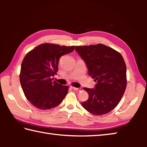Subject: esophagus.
Wrapping results in <instances>:
<instances>
[{"label":"esophagus","instance_id":"34e87169","mask_svg":"<svg viewBox=\"0 0 147 147\" xmlns=\"http://www.w3.org/2000/svg\"><path fill=\"white\" fill-rule=\"evenodd\" d=\"M71 88L72 89H73V90H79V88H74V87H73V86H71Z\"/></svg>","mask_w":147,"mask_h":147}]
</instances>
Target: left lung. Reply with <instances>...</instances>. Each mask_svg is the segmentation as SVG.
Wrapping results in <instances>:
<instances>
[{
	"label": "left lung",
	"mask_w": 147,
	"mask_h": 147,
	"mask_svg": "<svg viewBox=\"0 0 147 147\" xmlns=\"http://www.w3.org/2000/svg\"><path fill=\"white\" fill-rule=\"evenodd\" d=\"M76 51L85 61L89 75L97 82L94 89L84 88L89 98L82 106L94 115L108 113L118 105L126 88V66L123 56L100 43L76 46Z\"/></svg>",
	"instance_id": "obj_1"
}]
</instances>
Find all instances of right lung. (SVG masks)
<instances>
[{
  "label": "right lung",
  "mask_w": 147,
  "mask_h": 147,
  "mask_svg": "<svg viewBox=\"0 0 147 147\" xmlns=\"http://www.w3.org/2000/svg\"><path fill=\"white\" fill-rule=\"evenodd\" d=\"M74 46L43 43L26 54L21 63L20 82L24 95L36 108L46 110L58 106L67 93V86L53 81L60 57L73 52Z\"/></svg>",
  "instance_id": "right-lung-1"
}]
</instances>
